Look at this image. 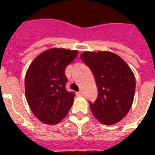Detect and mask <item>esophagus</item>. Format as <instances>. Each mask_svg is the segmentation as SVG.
<instances>
[{
    "label": "esophagus",
    "instance_id": "obj_1",
    "mask_svg": "<svg viewBox=\"0 0 155 155\" xmlns=\"http://www.w3.org/2000/svg\"><path fill=\"white\" fill-rule=\"evenodd\" d=\"M83 94H84V92H83V91H79V92H77V95H78V96H82Z\"/></svg>",
    "mask_w": 155,
    "mask_h": 155
}]
</instances>
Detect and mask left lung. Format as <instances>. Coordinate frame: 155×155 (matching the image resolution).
<instances>
[{
  "mask_svg": "<svg viewBox=\"0 0 155 155\" xmlns=\"http://www.w3.org/2000/svg\"><path fill=\"white\" fill-rule=\"evenodd\" d=\"M81 61L93 72L98 97L90 106L94 116L104 124L119 122L133 104L135 79L128 64L109 51H85Z\"/></svg>",
  "mask_w": 155,
  "mask_h": 155,
  "instance_id": "1",
  "label": "left lung"
}]
</instances>
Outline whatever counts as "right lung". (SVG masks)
<instances>
[{
	"label": "right lung",
	"instance_id": "add662e5",
	"mask_svg": "<svg viewBox=\"0 0 155 155\" xmlns=\"http://www.w3.org/2000/svg\"><path fill=\"white\" fill-rule=\"evenodd\" d=\"M77 51L54 48L33 61L25 79V97L33 114L45 124H57L73 104V91L66 90L65 68L74 61Z\"/></svg>",
	"mask_w": 155,
	"mask_h": 155
}]
</instances>
